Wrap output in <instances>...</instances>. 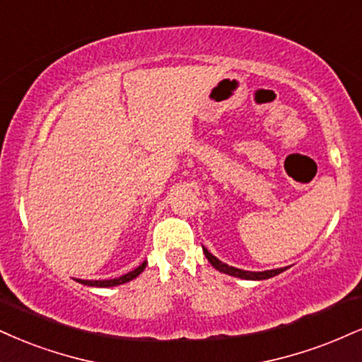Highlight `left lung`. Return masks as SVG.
<instances>
[{
	"label": "left lung",
	"mask_w": 362,
	"mask_h": 362,
	"mask_svg": "<svg viewBox=\"0 0 362 362\" xmlns=\"http://www.w3.org/2000/svg\"><path fill=\"white\" fill-rule=\"evenodd\" d=\"M202 250H204V255H206V258L209 259V263H211L212 267L217 269V272L226 273V275H230V276L245 278V280H267V278L280 275V273H283L286 269V268H278V269H269V272H245V269L233 268V267H229V264L223 263V261H219L216 256H212L211 252L206 250V247H202Z\"/></svg>",
	"instance_id": "left-lung-1"
}]
</instances>
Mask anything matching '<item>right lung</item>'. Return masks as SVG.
Here are the masks:
<instances>
[{"mask_svg": "<svg viewBox=\"0 0 362 362\" xmlns=\"http://www.w3.org/2000/svg\"><path fill=\"white\" fill-rule=\"evenodd\" d=\"M146 267V263H143L141 267H138L136 269H133V272L126 273V275L119 276V278H115V280H79V283L82 285H87V286H103V288H106V286H116V285H123L126 281H132L133 278H136L139 273L143 272Z\"/></svg>", "mask_w": 362, "mask_h": 362, "instance_id": "obj_1", "label": "right lung"}]
</instances>
